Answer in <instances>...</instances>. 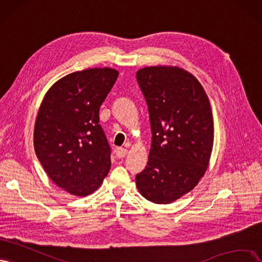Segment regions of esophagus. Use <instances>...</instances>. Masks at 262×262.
<instances>
[{
	"label": "esophagus",
	"mask_w": 262,
	"mask_h": 262,
	"mask_svg": "<svg viewBox=\"0 0 262 262\" xmlns=\"http://www.w3.org/2000/svg\"><path fill=\"white\" fill-rule=\"evenodd\" d=\"M126 155H127V149L125 148H116L115 150V156L119 158V159H122L124 158Z\"/></svg>",
	"instance_id": "34e87169"
}]
</instances>
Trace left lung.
I'll return each mask as SVG.
<instances>
[{
	"label": "left lung",
	"mask_w": 262,
	"mask_h": 262,
	"mask_svg": "<svg viewBox=\"0 0 262 262\" xmlns=\"http://www.w3.org/2000/svg\"><path fill=\"white\" fill-rule=\"evenodd\" d=\"M136 77L152 133L148 163L136 175V186L147 200L171 204L207 171L214 137L211 105L198 79L180 67H145Z\"/></svg>",
	"instance_id": "8db88e82"
}]
</instances>
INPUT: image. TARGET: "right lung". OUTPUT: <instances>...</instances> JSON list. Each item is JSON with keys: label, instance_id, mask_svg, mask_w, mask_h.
<instances>
[{"label": "right lung", "instance_id": "obj_1", "mask_svg": "<svg viewBox=\"0 0 262 262\" xmlns=\"http://www.w3.org/2000/svg\"><path fill=\"white\" fill-rule=\"evenodd\" d=\"M114 69H89L57 80L37 114L33 146L48 176L74 196L97 190L111 167L100 106L115 83Z\"/></svg>", "mask_w": 262, "mask_h": 262}]
</instances>
